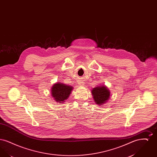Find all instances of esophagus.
Segmentation results:
<instances>
[{
  "label": "esophagus",
  "instance_id": "esophagus-1",
  "mask_svg": "<svg viewBox=\"0 0 157 157\" xmlns=\"http://www.w3.org/2000/svg\"><path fill=\"white\" fill-rule=\"evenodd\" d=\"M83 82H82V81H79V84H80V85H83Z\"/></svg>",
  "mask_w": 157,
  "mask_h": 157
}]
</instances>
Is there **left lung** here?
Segmentation results:
<instances>
[{
    "mask_svg": "<svg viewBox=\"0 0 157 157\" xmlns=\"http://www.w3.org/2000/svg\"><path fill=\"white\" fill-rule=\"evenodd\" d=\"M92 94L95 102L98 105H102L106 102L110 96L109 90L105 86H97L92 90Z\"/></svg>",
    "mask_w": 157,
    "mask_h": 157,
    "instance_id": "left-lung-1",
    "label": "left lung"
}]
</instances>
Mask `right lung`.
<instances>
[{
    "label": "right lung",
    "instance_id": "right-lung-1",
    "mask_svg": "<svg viewBox=\"0 0 157 157\" xmlns=\"http://www.w3.org/2000/svg\"><path fill=\"white\" fill-rule=\"evenodd\" d=\"M72 89L73 88L71 86L57 83L54 84L52 88V95L56 102H63L69 98Z\"/></svg>",
    "mask_w": 157,
    "mask_h": 157
}]
</instances>
